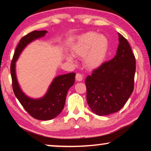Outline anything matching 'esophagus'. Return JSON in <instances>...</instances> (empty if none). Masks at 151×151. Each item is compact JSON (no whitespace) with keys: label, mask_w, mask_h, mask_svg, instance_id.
Here are the masks:
<instances>
[{"label":"esophagus","mask_w":151,"mask_h":151,"mask_svg":"<svg viewBox=\"0 0 151 151\" xmlns=\"http://www.w3.org/2000/svg\"><path fill=\"white\" fill-rule=\"evenodd\" d=\"M83 75H82V74H80V73L76 74V80H77V81L80 82V81H82V80H83Z\"/></svg>","instance_id":"esophagus-1"}]
</instances>
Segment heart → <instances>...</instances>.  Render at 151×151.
<instances>
[{"instance_id":"1","label":"heart","mask_w":151,"mask_h":151,"mask_svg":"<svg viewBox=\"0 0 151 151\" xmlns=\"http://www.w3.org/2000/svg\"><path fill=\"white\" fill-rule=\"evenodd\" d=\"M109 42L106 36L95 32H88L78 37L72 47L74 56L84 58L85 66L94 69L103 64L109 51ZM67 60L74 62L73 57L68 55Z\"/></svg>"}]
</instances>
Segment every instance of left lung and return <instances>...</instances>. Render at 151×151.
Here are the masks:
<instances>
[{
  "mask_svg": "<svg viewBox=\"0 0 151 151\" xmlns=\"http://www.w3.org/2000/svg\"><path fill=\"white\" fill-rule=\"evenodd\" d=\"M118 34L119 44L114 58L85 79L87 103L99 116L120 110L134 89L135 58L126 39Z\"/></svg>",
  "mask_w": 151,
  "mask_h": 151,
  "instance_id": "left-lung-1",
  "label": "left lung"
}]
</instances>
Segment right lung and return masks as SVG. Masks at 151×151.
<instances>
[{"label":"right lung","instance_id":"1","mask_svg":"<svg viewBox=\"0 0 151 151\" xmlns=\"http://www.w3.org/2000/svg\"><path fill=\"white\" fill-rule=\"evenodd\" d=\"M46 33V30H35L22 37L15 50L10 67L12 88L16 97L30 116L42 121L54 119L62 111L68 90L75 83L76 76L75 73L57 76L50 85L46 94L40 99L30 98L23 92L16 74V62L30 43L45 36Z\"/></svg>","mask_w":151,"mask_h":151}]
</instances>
